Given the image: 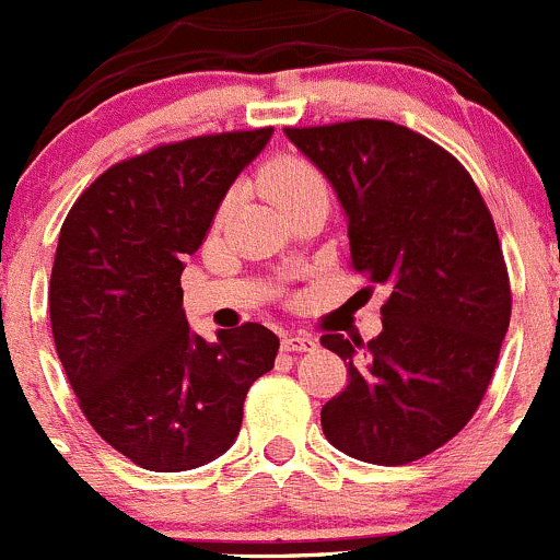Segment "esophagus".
<instances>
[{
	"mask_svg": "<svg viewBox=\"0 0 560 560\" xmlns=\"http://www.w3.org/2000/svg\"><path fill=\"white\" fill-rule=\"evenodd\" d=\"M316 338L307 332H289L283 335V351H313L316 349Z\"/></svg>",
	"mask_w": 560,
	"mask_h": 560,
	"instance_id": "esophagus-1",
	"label": "esophagus"
}]
</instances>
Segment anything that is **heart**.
Returning <instances> with one entry per match:
<instances>
[{"mask_svg":"<svg viewBox=\"0 0 560 560\" xmlns=\"http://www.w3.org/2000/svg\"><path fill=\"white\" fill-rule=\"evenodd\" d=\"M258 178L266 197L283 211L311 195H327V184H324V175L318 173L316 164L294 156V153H280V156L269 159L260 167ZM222 211H225V206H222Z\"/></svg>","mask_w":560,"mask_h":560,"instance_id":"1","label":"heart"}]
</instances>
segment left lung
Returning <instances> with one entry per match:
<instances>
[{"label": "left lung", "instance_id": "8db88e82", "mask_svg": "<svg viewBox=\"0 0 560 560\" xmlns=\"http://www.w3.org/2000/svg\"><path fill=\"white\" fill-rule=\"evenodd\" d=\"M327 175L349 220V266L387 285L382 332L322 335L349 363L322 407L324 436L371 465H409L476 415L511 318L492 214L445 148L390 120L285 129Z\"/></svg>", "mask_w": 560, "mask_h": 560}]
</instances>
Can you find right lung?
Segmentation results:
<instances>
[{
	"label": "right lung",
	"instance_id": "1",
	"mask_svg": "<svg viewBox=\"0 0 560 560\" xmlns=\"http://www.w3.org/2000/svg\"><path fill=\"white\" fill-rule=\"evenodd\" d=\"M271 131L191 137L112 164L62 222L49 285L57 357L90 425L145 470L225 454L249 385L275 369L271 329L247 322L209 343L186 324L180 289L186 255Z\"/></svg>",
	"mask_w": 560,
	"mask_h": 560
}]
</instances>
